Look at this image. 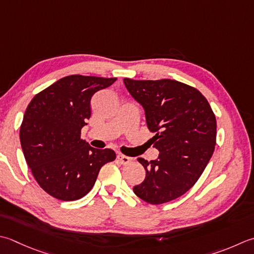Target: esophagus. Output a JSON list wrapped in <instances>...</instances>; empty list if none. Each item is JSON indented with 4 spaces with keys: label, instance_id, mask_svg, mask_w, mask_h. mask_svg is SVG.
Segmentation results:
<instances>
[{
    "label": "esophagus",
    "instance_id": "esophagus-1",
    "mask_svg": "<svg viewBox=\"0 0 254 254\" xmlns=\"http://www.w3.org/2000/svg\"><path fill=\"white\" fill-rule=\"evenodd\" d=\"M117 158H118V161L120 162L121 164H128V163L131 162V160H132L131 157L123 155V154H119V155L117 156Z\"/></svg>",
    "mask_w": 254,
    "mask_h": 254
}]
</instances>
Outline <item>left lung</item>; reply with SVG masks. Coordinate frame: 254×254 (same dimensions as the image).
<instances>
[{
	"mask_svg": "<svg viewBox=\"0 0 254 254\" xmlns=\"http://www.w3.org/2000/svg\"><path fill=\"white\" fill-rule=\"evenodd\" d=\"M123 82L145 111L148 130L155 134L150 141L160 151L154 161L137 158L146 175L133 191L152 205L176 199L195 185L215 151L210 104L197 89L171 79Z\"/></svg>",
	"mask_w": 254,
	"mask_h": 254,
	"instance_id": "1",
	"label": "left lung"
}]
</instances>
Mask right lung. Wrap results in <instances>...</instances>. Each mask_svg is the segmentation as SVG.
Masks as SVG:
<instances>
[{
	"mask_svg": "<svg viewBox=\"0 0 254 254\" xmlns=\"http://www.w3.org/2000/svg\"><path fill=\"white\" fill-rule=\"evenodd\" d=\"M117 78L71 74L35 96L19 130L22 150L35 180L57 199H80L91 190L106 163L116 160L110 148L99 150L80 137L91 116L97 91Z\"/></svg>",
	"mask_w": 254,
	"mask_h": 254,
	"instance_id": "add662e5",
	"label": "right lung"
}]
</instances>
